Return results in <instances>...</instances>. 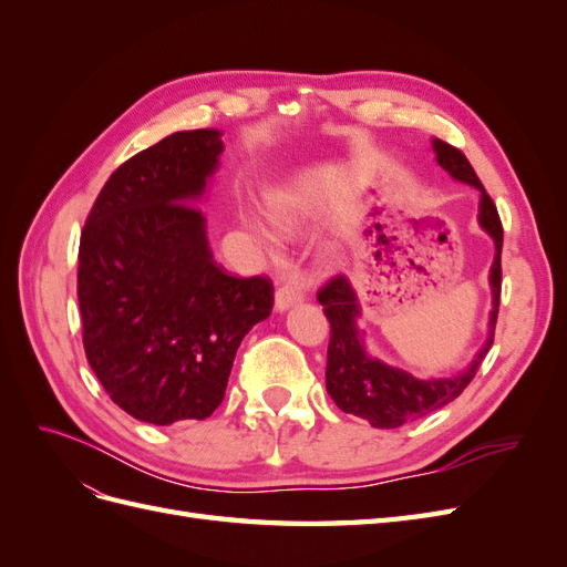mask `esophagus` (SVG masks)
Returning a JSON list of instances; mask_svg holds the SVG:
<instances>
[{"instance_id":"34e87169","label":"esophagus","mask_w":567,"mask_h":567,"mask_svg":"<svg viewBox=\"0 0 567 567\" xmlns=\"http://www.w3.org/2000/svg\"><path fill=\"white\" fill-rule=\"evenodd\" d=\"M302 298H305L302 286H300V284H293V281H288V284H281V286L277 288V293H274V307H277L279 312H284V310H288L290 305L300 302Z\"/></svg>"}]
</instances>
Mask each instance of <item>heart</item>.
<instances>
[{
    "label": "heart",
    "mask_w": 567,
    "mask_h": 567,
    "mask_svg": "<svg viewBox=\"0 0 567 567\" xmlns=\"http://www.w3.org/2000/svg\"><path fill=\"white\" fill-rule=\"evenodd\" d=\"M250 227H252L255 236L260 238V244H262V246H271V241H274V234H271V229H269L267 221L252 217V219H250Z\"/></svg>",
    "instance_id": "heart-1"
}]
</instances>
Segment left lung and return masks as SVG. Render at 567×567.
Returning <instances> with one entry per match:
<instances>
[{
	"instance_id": "8db88e82",
	"label": "left lung",
	"mask_w": 567,
	"mask_h": 567,
	"mask_svg": "<svg viewBox=\"0 0 567 567\" xmlns=\"http://www.w3.org/2000/svg\"><path fill=\"white\" fill-rule=\"evenodd\" d=\"M433 148L437 153V163L447 169L454 179L480 188L477 219L483 229L494 238L496 246V257L489 274L494 293L489 340L485 342V348L477 352L473 364L466 371L452 375V379H414L411 373L388 367L381 359L367 354L362 336H359L354 323V317L359 315L354 290L348 284V279L340 277V274L331 277L317 290V300L323 305V315L331 323L329 352H326V390H329L333 402L346 411V414L364 419L373 427H400L456 400L475 379L480 364H483V359L487 357L494 342L496 317H499L504 246L502 217L496 213V205L492 196L485 192L483 182L477 179L473 165L463 156V151L442 140H433Z\"/></svg>"
}]
</instances>
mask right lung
I'll list each match as a JSON object with an SVG mask.
<instances>
[{
    "label": "right lung",
    "mask_w": 567,
    "mask_h": 567,
    "mask_svg": "<svg viewBox=\"0 0 567 567\" xmlns=\"http://www.w3.org/2000/svg\"><path fill=\"white\" fill-rule=\"evenodd\" d=\"M219 132H175L120 165L80 234L82 346L99 383L153 425L208 419L246 333L271 315L265 274L221 269L194 205Z\"/></svg>",
    "instance_id": "right-lung-1"
}]
</instances>
